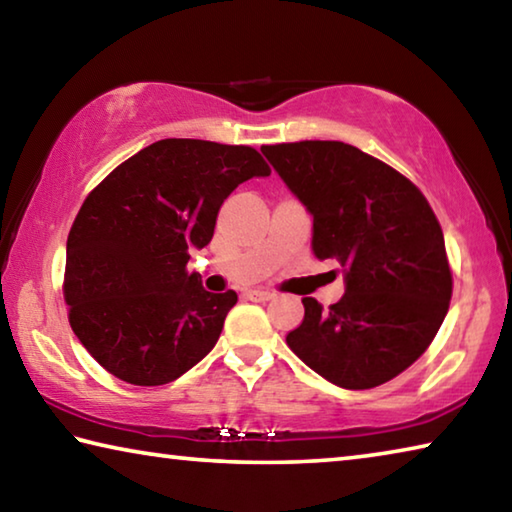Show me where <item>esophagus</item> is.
Wrapping results in <instances>:
<instances>
[{"label": "esophagus", "instance_id": "1", "mask_svg": "<svg viewBox=\"0 0 512 512\" xmlns=\"http://www.w3.org/2000/svg\"><path fill=\"white\" fill-rule=\"evenodd\" d=\"M246 296H248L250 300L268 302V300H273V298H275V293H271V291H264V289H250V291H246Z\"/></svg>", "mask_w": 512, "mask_h": 512}]
</instances>
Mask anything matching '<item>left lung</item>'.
I'll return each mask as SVG.
<instances>
[{
	"label": "left lung",
	"instance_id": "8db88e82",
	"mask_svg": "<svg viewBox=\"0 0 512 512\" xmlns=\"http://www.w3.org/2000/svg\"><path fill=\"white\" fill-rule=\"evenodd\" d=\"M266 160L314 219L311 250L343 266L345 293L287 336L296 357L332 384L366 391L400 375L429 348L452 298L445 237L427 198L357 146H262Z\"/></svg>",
	"mask_w": 512,
	"mask_h": 512
}]
</instances>
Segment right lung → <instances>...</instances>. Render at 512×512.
<instances>
[{
  "instance_id": "add662e5",
  "label": "right lung",
  "mask_w": 512,
  "mask_h": 512,
  "mask_svg": "<svg viewBox=\"0 0 512 512\" xmlns=\"http://www.w3.org/2000/svg\"><path fill=\"white\" fill-rule=\"evenodd\" d=\"M271 173L250 146L160 140L94 187L67 237L65 302L83 348L110 375L162 386L216 341L237 293L185 271L212 241L225 198Z\"/></svg>"
}]
</instances>
